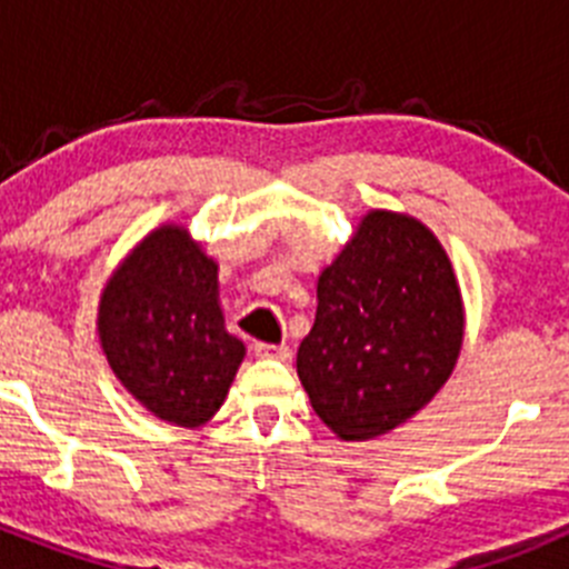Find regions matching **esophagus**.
Masks as SVG:
<instances>
[{
    "label": "esophagus",
    "mask_w": 569,
    "mask_h": 569,
    "mask_svg": "<svg viewBox=\"0 0 569 569\" xmlns=\"http://www.w3.org/2000/svg\"><path fill=\"white\" fill-rule=\"evenodd\" d=\"M256 356L261 359H290V347L288 345H268V341H256Z\"/></svg>",
    "instance_id": "1"
}]
</instances>
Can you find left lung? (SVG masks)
I'll use <instances>...</instances> for the list:
<instances>
[{"label":"left lung","instance_id":"obj_1","mask_svg":"<svg viewBox=\"0 0 569 569\" xmlns=\"http://www.w3.org/2000/svg\"><path fill=\"white\" fill-rule=\"evenodd\" d=\"M296 373L345 441L385 436L430 405L465 341L453 261L416 216L367 210L316 284Z\"/></svg>","mask_w":569,"mask_h":569}]
</instances>
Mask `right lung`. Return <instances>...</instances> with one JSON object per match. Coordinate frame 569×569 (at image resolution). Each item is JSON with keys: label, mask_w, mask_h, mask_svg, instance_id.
Returning a JSON list of instances; mask_svg holds the SVG:
<instances>
[{"label": "right lung", "mask_w": 569, "mask_h": 569, "mask_svg": "<svg viewBox=\"0 0 569 569\" xmlns=\"http://www.w3.org/2000/svg\"><path fill=\"white\" fill-rule=\"evenodd\" d=\"M97 333L110 370L156 419L202 427L219 413L244 361L224 328L219 261L188 224H159L113 268Z\"/></svg>", "instance_id": "add662e5"}]
</instances>
